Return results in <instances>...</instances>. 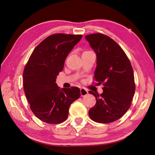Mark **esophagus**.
I'll return each mask as SVG.
<instances>
[{"instance_id":"1","label":"esophagus","mask_w":155,"mask_h":155,"mask_svg":"<svg viewBox=\"0 0 155 155\" xmlns=\"http://www.w3.org/2000/svg\"><path fill=\"white\" fill-rule=\"evenodd\" d=\"M80 93H81V96H85L86 95H87L88 94V92L87 90H86L85 88H81L80 89Z\"/></svg>"}]
</instances>
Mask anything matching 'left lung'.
<instances>
[{"label":"left lung","mask_w":155,"mask_h":155,"mask_svg":"<svg viewBox=\"0 0 155 155\" xmlns=\"http://www.w3.org/2000/svg\"><path fill=\"white\" fill-rule=\"evenodd\" d=\"M96 55L94 78L104 87L101 94L89 93L96 98L88 111L91 119L108 124L118 120L129 109L135 92L133 67L124 51L110 37L101 34L85 36Z\"/></svg>","instance_id":"8db88e82"}]
</instances>
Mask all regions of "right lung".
I'll list each match as a JSON object with an SVG mask.
<instances>
[{
  "mask_svg": "<svg viewBox=\"0 0 155 155\" xmlns=\"http://www.w3.org/2000/svg\"><path fill=\"white\" fill-rule=\"evenodd\" d=\"M81 35L55 34L33 51L23 72V85L30 109L44 122L57 124L68 118L69 107L80 97V89L59 88L55 83L65 59Z\"/></svg>",
  "mask_w": 155,
  "mask_h": 155,
  "instance_id": "1",
  "label": "right lung"
}]
</instances>
